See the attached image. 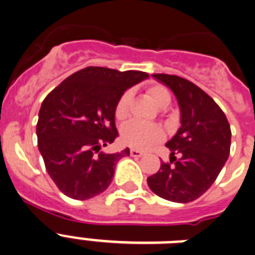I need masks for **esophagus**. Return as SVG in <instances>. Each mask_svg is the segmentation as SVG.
<instances>
[{
    "label": "esophagus",
    "mask_w": 255,
    "mask_h": 255,
    "mask_svg": "<svg viewBox=\"0 0 255 255\" xmlns=\"http://www.w3.org/2000/svg\"><path fill=\"white\" fill-rule=\"evenodd\" d=\"M130 154H131L132 157H135V158H139V157L144 155V153L141 152V150H138V149H131L130 150Z\"/></svg>",
    "instance_id": "obj_1"
}]
</instances>
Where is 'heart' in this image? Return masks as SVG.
I'll return each mask as SVG.
<instances>
[{"label": "heart", "instance_id": "b5f03b06", "mask_svg": "<svg viewBox=\"0 0 255 255\" xmlns=\"http://www.w3.org/2000/svg\"><path fill=\"white\" fill-rule=\"evenodd\" d=\"M148 94L158 107L166 108L171 103V93L163 85L155 84L148 88ZM130 103H131V93L125 92L117 100L115 106V117L119 121H125L129 116ZM163 138V130L161 126L155 124L132 121L128 124L121 132V140L124 144L136 149H147L150 145L159 141Z\"/></svg>", "mask_w": 255, "mask_h": 255}]
</instances>
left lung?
<instances>
[{
	"mask_svg": "<svg viewBox=\"0 0 255 255\" xmlns=\"http://www.w3.org/2000/svg\"><path fill=\"white\" fill-rule=\"evenodd\" d=\"M152 76L177 98L181 126L166 143L170 162H162L158 172L148 177V186L163 199L189 203L211 188L226 163L231 145L230 124L220 106L191 82L168 74Z\"/></svg>",
	"mask_w": 255,
	"mask_h": 255,
	"instance_id": "obj_1",
	"label": "left lung"
}]
</instances>
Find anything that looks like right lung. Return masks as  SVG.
<instances>
[{
  "label": "right lung",
  "instance_id": "add662e5",
  "mask_svg": "<svg viewBox=\"0 0 255 255\" xmlns=\"http://www.w3.org/2000/svg\"><path fill=\"white\" fill-rule=\"evenodd\" d=\"M148 76L135 70L89 66L44 98L38 115V148L47 172L65 195L85 200L111 184L117 161L130 154L129 148L101 152L119 135L115 106L128 88Z\"/></svg>",
  "mask_w": 255,
  "mask_h": 255
}]
</instances>
